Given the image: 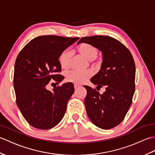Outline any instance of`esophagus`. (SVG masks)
I'll list each match as a JSON object with an SVG mask.
<instances>
[{"instance_id": "esophagus-1", "label": "esophagus", "mask_w": 155, "mask_h": 155, "mask_svg": "<svg viewBox=\"0 0 155 155\" xmlns=\"http://www.w3.org/2000/svg\"><path fill=\"white\" fill-rule=\"evenodd\" d=\"M74 88H75V90H77V89H78V88L80 87V86H78V85H77V84H74Z\"/></svg>"}]
</instances>
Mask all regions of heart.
Masks as SVG:
<instances>
[{
  "label": "heart",
  "mask_w": 155,
  "mask_h": 155,
  "mask_svg": "<svg viewBox=\"0 0 155 155\" xmlns=\"http://www.w3.org/2000/svg\"><path fill=\"white\" fill-rule=\"evenodd\" d=\"M77 51L78 54L92 62L96 60L98 54V50L95 46L88 43H84V42L78 46ZM58 60L59 63H60L62 69L67 70V69L69 68L71 61V54L70 51L67 49L62 51L59 56ZM101 64V62L100 60H98L93 63V64L95 65L96 67H99ZM91 77L92 72L91 71L78 72L72 71L67 72L66 74V80L76 84H81L86 83Z\"/></svg>",
  "instance_id": "b5f03b06"
}]
</instances>
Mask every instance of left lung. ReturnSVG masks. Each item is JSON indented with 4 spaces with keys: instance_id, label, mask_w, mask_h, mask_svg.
<instances>
[{
    "instance_id": "left-lung-1",
    "label": "left lung",
    "mask_w": 155,
    "mask_h": 155,
    "mask_svg": "<svg viewBox=\"0 0 155 155\" xmlns=\"http://www.w3.org/2000/svg\"><path fill=\"white\" fill-rule=\"evenodd\" d=\"M81 42L93 45L103 52L101 68L91 81L97 88L104 86L106 91L101 94L95 88L84 86L87 91L84 105L94 125L110 129L123 120L132 104L135 91L134 59L124 45L109 36L83 37L77 44Z\"/></svg>"
}]
</instances>
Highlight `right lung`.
<instances>
[{
	"label": "right lung",
	"instance_id": "1",
	"mask_svg": "<svg viewBox=\"0 0 155 155\" xmlns=\"http://www.w3.org/2000/svg\"><path fill=\"white\" fill-rule=\"evenodd\" d=\"M79 38L55 35L40 36L23 48L16 59L14 88L16 102L28 124L42 130L52 128L63 118L74 85L64 83L52 91L46 86L53 79L59 83L63 76L59 56Z\"/></svg>",
	"mask_w": 155,
	"mask_h": 155
}]
</instances>
